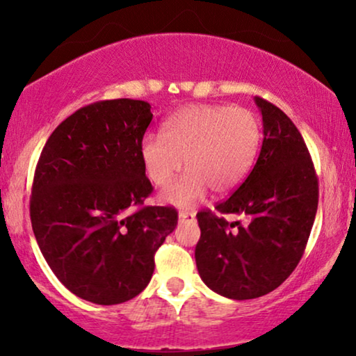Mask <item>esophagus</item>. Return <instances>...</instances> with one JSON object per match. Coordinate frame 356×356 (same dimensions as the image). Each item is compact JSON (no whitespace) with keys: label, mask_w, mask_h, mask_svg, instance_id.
<instances>
[{"label":"esophagus","mask_w":356,"mask_h":356,"mask_svg":"<svg viewBox=\"0 0 356 356\" xmlns=\"http://www.w3.org/2000/svg\"><path fill=\"white\" fill-rule=\"evenodd\" d=\"M178 218H179V222L194 220V218H196V213H194V212H188V211H179V212H178Z\"/></svg>","instance_id":"obj_1"}]
</instances>
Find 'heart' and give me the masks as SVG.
Listing matches in <instances>:
<instances>
[{"mask_svg": "<svg viewBox=\"0 0 356 356\" xmlns=\"http://www.w3.org/2000/svg\"><path fill=\"white\" fill-rule=\"evenodd\" d=\"M261 124L251 110L228 105H188L170 116L162 136L145 134L139 145L144 172L165 186L181 170V179L162 193L165 202L191 207L209 188L223 194L235 189L256 162Z\"/></svg>", "mask_w": 356, "mask_h": 356, "instance_id": "b5f03b06", "label": "heart"}]
</instances>
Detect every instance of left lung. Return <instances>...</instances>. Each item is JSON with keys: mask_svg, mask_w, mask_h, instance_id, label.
I'll return each mask as SVG.
<instances>
[{"mask_svg": "<svg viewBox=\"0 0 356 356\" xmlns=\"http://www.w3.org/2000/svg\"><path fill=\"white\" fill-rule=\"evenodd\" d=\"M264 139L254 168L218 213L197 212L201 238L196 266L204 284L232 300L267 295L284 284L303 256L318 211V178L300 131L280 108L261 97Z\"/></svg>", "mask_w": 356, "mask_h": 356, "instance_id": "left-lung-1", "label": "left lung"}]
</instances>
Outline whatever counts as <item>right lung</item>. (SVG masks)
<instances>
[{"instance_id":"obj_1","label":"right lung","mask_w":356,"mask_h":356,"mask_svg":"<svg viewBox=\"0 0 356 356\" xmlns=\"http://www.w3.org/2000/svg\"><path fill=\"white\" fill-rule=\"evenodd\" d=\"M152 116L144 100L87 105L53 131L38 159L33 235L58 280L90 303L138 296L152 279L155 251L178 223L173 207L129 213L152 193L139 155Z\"/></svg>"}]
</instances>
